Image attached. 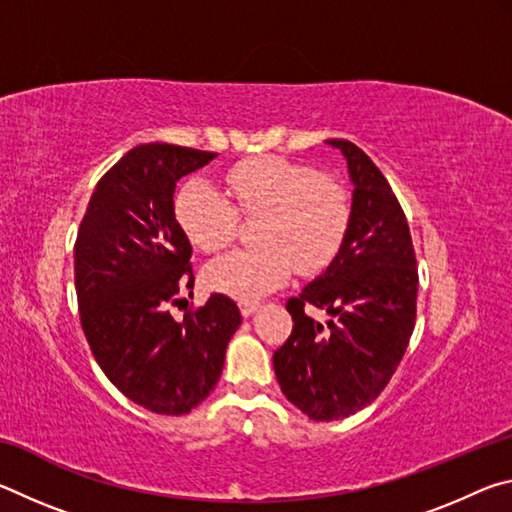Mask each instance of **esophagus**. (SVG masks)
<instances>
[{
    "label": "esophagus",
    "mask_w": 512,
    "mask_h": 512,
    "mask_svg": "<svg viewBox=\"0 0 512 512\" xmlns=\"http://www.w3.org/2000/svg\"><path fill=\"white\" fill-rule=\"evenodd\" d=\"M257 307H259V302H255V300H239V309H241V316H253L255 311H257Z\"/></svg>",
    "instance_id": "1"
}]
</instances>
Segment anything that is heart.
<instances>
[{
  "label": "heart",
  "instance_id": "1",
  "mask_svg": "<svg viewBox=\"0 0 512 512\" xmlns=\"http://www.w3.org/2000/svg\"><path fill=\"white\" fill-rule=\"evenodd\" d=\"M225 185L232 203L205 180H189L173 203L180 230L205 253H219L237 239L239 214L259 216V246L212 262L205 273L212 289L257 298L287 282L293 268L314 275L339 255L352 221V198L339 180L266 155L225 171Z\"/></svg>",
  "mask_w": 512,
  "mask_h": 512
}]
</instances>
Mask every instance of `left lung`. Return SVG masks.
I'll list each match as a JSON object with an SVG mask.
<instances>
[{
  "label": "left lung",
  "mask_w": 512,
  "mask_h": 512,
  "mask_svg": "<svg viewBox=\"0 0 512 512\" xmlns=\"http://www.w3.org/2000/svg\"><path fill=\"white\" fill-rule=\"evenodd\" d=\"M348 160L352 221L339 255L287 302L293 332L273 354L275 377L311 420H341L384 391L415 325L418 266L391 185L357 144L327 140ZM325 308L327 326L304 314Z\"/></svg>",
  "instance_id": "8db88e82"
}]
</instances>
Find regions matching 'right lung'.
Masks as SVG:
<instances>
[{
    "label": "right lung",
    "mask_w": 512,
    "mask_h": 512,
    "mask_svg": "<svg viewBox=\"0 0 512 512\" xmlns=\"http://www.w3.org/2000/svg\"><path fill=\"white\" fill-rule=\"evenodd\" d=\"M216 153L140 144L103 173L74 244V282L94 359L128 400L185 415L212 393L241 325L235 300L212 293L173 320L169 305L194 289L192 244L173 214L176 183Z\"/></svg>",
    "instance_id": "right-lung-1"
}]
</instances>
